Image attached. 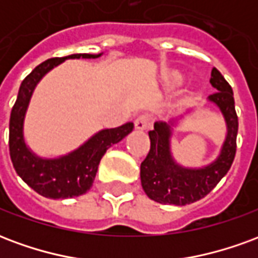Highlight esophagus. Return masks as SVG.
Instances as JSON below:
<instances>
[{"label": "esophagus", "mask_w": 258, "mask_h": 258, "mask_svg": "<svg viewBox=\"0 0 258 258\" xmlns=\"http://www.w3.org/2000/svg\"><path fill=\"white\" fill-rule=\"evenodd\" d=\"M153 123V117L151 114H140L135 118V128L137 130H146L149 128Z\"/></svg>", "instance_id": "esophagus-1"}]
</instances>
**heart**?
Segmentation results:
<instances>
[{
	"label": "heart",
	"instance_id": "1",
	"mask_svg": "<svg viewBox=\"0 0 258 258\" xmlns=\"http://www.w3.org/2000/svg\"><path fill=\"white\" fill-rule=\"evenodd\" d=\"M170 79H171V81H174V83H179V81L182 80V77H181V74L173 73V74H171V77H170Z\"/></svg>",
	"mask_w": 258,
	"mask_h": 258
}]
</instances>
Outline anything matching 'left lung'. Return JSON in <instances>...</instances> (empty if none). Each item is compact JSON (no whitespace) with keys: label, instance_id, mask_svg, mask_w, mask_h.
<instances>
[{"label":"left lung","instance_id":"1","mask_svg":"<svg viewBox=\"0 0 258 258\" xmlns=\"http://www.w3.org/2000/svg\"><path fill=\"white\" fill-rule=\"evenodd\" d=\"M210 83L217 91L209 95V101L217 105L227 123V137L221 153L206 167H182L174 160L170 149L171 127L175 120L168 123L156 121L155 128L149 131V153L141 163V184L145 194L157 203L175 206L194 203L210 194L232 166L238 135L232 88L216 68L211 70Z\"/></svg>","mask_w":258,"mask_h":258}]
</instances>
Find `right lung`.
<instances>
[{
    "label": "right lung",
    "mask_w": 258,
    "mask_h": 258,
    "mask_svg": "<svg viewBox=\"0 0 258 258\" xmlns=\"http://www.w3.org/2000/svg\"><path fill=\"white\" fill-rule=\"evenodd\" d=\"M102 53H73L64 58L48 59L38 64L22 84L9 118V155L16 173L26 184L48 199H68L84 195L92 186L102 156L114 144L133 131L134 124L102 130L79 149L56 159H42L27 148L23 137L26 112L38 81L66 59H95Z\"/></svg>",
    "instance_id": "obj_1"
}]
</instances>
